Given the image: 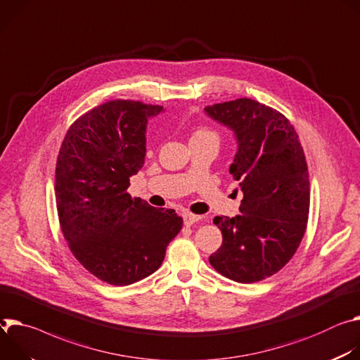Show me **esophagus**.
Here are the masks:
<instances>
[{
	"mask_svg": "<svg viewBox=\"0 0 360 360\" xmlns=\"http://www.w3.org/2000/svg\"><path fill=\"white\" fill-rule=\"evenodd\" d=\"M183 220H184L186 226H191V224H194V223H197L198 220H200V216L188 213V212H184L183 213Z\"/></svg>",
	"mask_w": 360,
	"mask_h": 360,
	"instance_id": "obj_1",
	"label": "esophagus"
}]
</instances>
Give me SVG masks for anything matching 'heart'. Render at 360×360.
<instances>
[{"label": "heart", "instance_id": "b5f03b06", "mask_svg": "<svg viewBox=\"0 0 360 360\" xmlns=\"http://www.w3.org/2000/svg\"><path fill=\"white\" fill-rule=\"evenodd\" d=\"M210 136H214V137H216V134H214L212 130L205 129V127H200V129L194 130V133H193V136H191V140H195V139H203V137H210Z\"/></svg>", "mask_w": 360, "mask_h": 360}]
</instances>
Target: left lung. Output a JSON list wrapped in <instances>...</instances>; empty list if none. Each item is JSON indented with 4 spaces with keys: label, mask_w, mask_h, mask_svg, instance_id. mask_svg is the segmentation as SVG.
Returning <instances> with one entry per match:
<instances>
[{
    "label": "left lung",
    "mask_w": 360,
    "mask_h": 360,
    "mask_svg": "<svg viewBox=\"0 0 360 360\" xmlns=\"http://www.w3.org/2000/svg\"><path fill=\"white\" fill-rule=\"evenodd\" d=\"M230 129L237 151L230 173L243 191L240 214L216 216L223 243L209 257L224 277L255 283L296 253L309 216V172L295 127L277 110L252 98L205 108Z\"/></svg>",
    "instance_id": "1"
}]
</instances>
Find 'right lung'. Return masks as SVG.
I'll return each instance as SVG.
<instances>
[{
	"instance_id": "right-lung-1",
	"label": "right lung",
	"mask_w": 360,
	"mask_h": 360,
	"mask_svg": "<svg viewBox=\"0 0 360 360\" xmlns=\"http://www.w3.org/2000/svg\"><path fill=\"white\" fill-rule=\"evenodd\" d=\"M162 105L107 101L72 123L56 167V200L68 248L90 273L127 286L162 266L183 227L172 209H155L127 193L146 158L148 118Z\"/></svg>"
}]
</instances>
